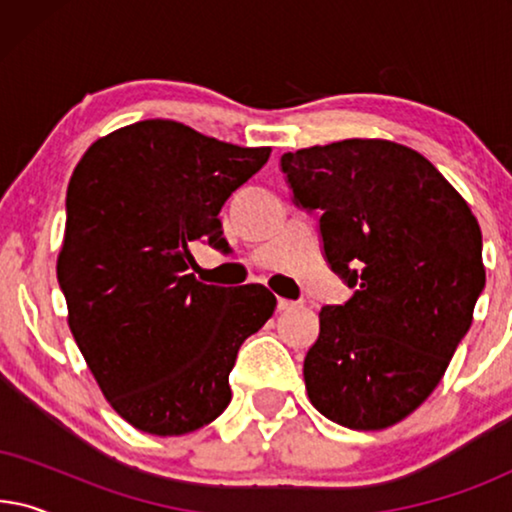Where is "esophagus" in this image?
I'll return each instance as SVG.
<instances>
[{
	"label": "esophagus",
	"instance_id": "34e87169",
	"mask_svg": "<svg viewBox=\"0 0 512 512\" xmlns=\"http://www.w3.org/2000/svg\"><path fill=\"white\" fill-rule=\"evenodd\" d=\"M296 307H300V305H298V303H293V300H286V298H279V300H277V310H279V312L296 310Z\"/></svg>",
	"mask_w": 512,
	"mask_h": 512
}]
</instances>
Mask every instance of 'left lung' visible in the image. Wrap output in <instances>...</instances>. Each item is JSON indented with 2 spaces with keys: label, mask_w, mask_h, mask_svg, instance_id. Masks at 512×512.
I'll return each instance as SVG.
<instances>
[{
  "label": "left lung",
  "mask_w": 512,
  "mask_h": 512,
  "mask_svg": "<svg viewBox=\"0 0 512 512\" xmlns=\"http://www.w3.org/2000/svg\"><path fill=\"white\" fill-rule=\"evenodd\" d=\"M282 172L354 289L321 307L307 396L347 429H387L431 396L471 328L485 289L478 221L422 153L387 139L284 153Z\"/></svg>",
  "instance_id": "8db88e82"
}]
</instances>
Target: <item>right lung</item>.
Listing matches in <instances>:
<instances>
[{"label":"right lung","instance_id":"right-lung-1","mask_svg":"<svg viewBox=\"0 0 512 512\" xmlns=\"http://www.w3.org/2000/svg\"><path fill=\"white\" fill-rule=\"evenodd\" d=\"M177 121L97 139L67 186L58 282L67 321L102 394L125 422L184 436L230 403L237 349L275 312L258 284H202L191 249L228 247L219 212L268 163Z\"/></svg>","mask_w":512,"mask_h":512}]
</instances>
